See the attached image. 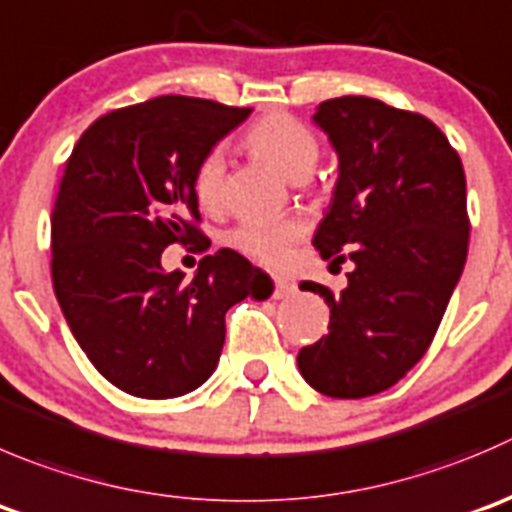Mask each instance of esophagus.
Segmentation results:
<instances>
[{"instance_id":"1","label":"esophagus","mask_w":512,"mask_h":512,"mask_svg":"<svg viewBox=\"0 0 512 512\" xmlns=\"http://www.w3.org/2000/svg\"><path fill=\"white\" fill-rule=\"evenodd\" d=\"M297 292V285L292 280H287V277H282V275H277L275 277V292H272V295L277 297V300H282V297H290V295H295Z\"/></svg>"}]
</instances>
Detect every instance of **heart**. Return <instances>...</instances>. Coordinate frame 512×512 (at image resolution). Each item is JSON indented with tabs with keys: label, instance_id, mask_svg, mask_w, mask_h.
<instances>
[{
	"label": "heart",
	"instance_id": "obj_1",
	"mask_svg": "<svg viewBox=\"0 0 512 512\" xmlns=\"http://www.w3.org/2000/svg\"><path fill=\"white\" fill-rule=\"evenodd\" d=\"M252 152L270 162L282 177L292 182L305 180L317 162V140L305 124L290 114H267L247 135ZM192 195L202 210H217L225 195V155L222 150H210L192 175ZM302 237V225L287 217H260L245 220L232 232V245L245 255L255 257L262 265H282Z\"/></svg>",
	"mask_w": 512,
	"mask_h": 512
}]
</instances>
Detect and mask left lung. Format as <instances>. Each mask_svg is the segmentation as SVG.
Instances as JSON below:
<instances>
[{
    "mask_svg": "<svg viewBox=\"0 0 512 512\" xmlns=\"http://www.w3.org/2000/svg\"><path fill=\"white\" fill-rule=\"evenodd\" d=\"M337 155L332 200L312 245L352 262L347 287L302 282L330 307V332L297 352L317 393L355 400L400 380L433 342L468 257L465 172L423 114L372 97L317 104Z\"/></svg>",
    "mask_w": 512,
    "mask_h": 512,
    "instance_id": "8db88e82",
    "label": "left lung"
}]
</instances>
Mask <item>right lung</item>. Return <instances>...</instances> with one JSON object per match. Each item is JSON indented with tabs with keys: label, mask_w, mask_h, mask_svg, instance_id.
<instances>
[{
	"label": "right lung",
	"mask_w": 512,
	"mask_h": 512,
	"mask_svg": "<svg viewBox=\"0 0 512 512\" xmlns=\"http://www.w3.org/2000/svg\"><path fill=\"white\" fill-rule=\"evenodd\" d=\"M250 112L177 94L114 109L64 167L54 292L84 355L124 393L167 400L200 388L225 345V312L260 295L265 272L235 250L202 257L190 282L162 267L172 242H205L192 175Z\"/></svg>",
	"instance_id": "add662e5"
}]
</instances>
